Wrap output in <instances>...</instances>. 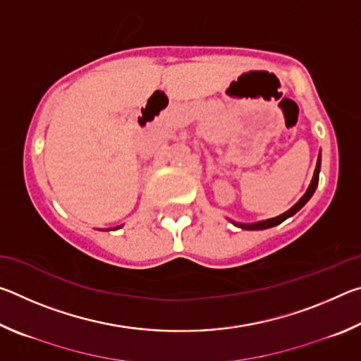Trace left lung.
Returning <instances> with one entry per match:
<instances>
[{
  "label": "left lung",
  "instance_id": "1",
  "mask_svg": "<svg viewBox=\"0 0 361 361\" xmlns=\"http://www.w3.org/2000/svg\"><path fill=\"white\" fill-rule=\"evenodd\" d=\"M320 164H322V156L319 154V159H317V167H315V172H314V178L312 181H310V185L307 188V191H305V194L302 195L301 199L298 200V202L291 207V209L288 212L282 213V215H279L276 218H269V219H264V221H258V223H250V224H243V223H234L237 228H242V229H248V231H261V229H269V228H274V226H277L280 223H283L286 218H290L295 215L296 212H299L302 209V207L309 202V199L312 197L317 186H319V175H320Z\"/></svg>",
  "mask_w": 361,
  "mask_h": 361
}]
</instances>
